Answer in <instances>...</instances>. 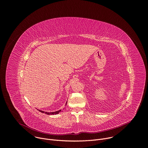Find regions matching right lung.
Segmentation results:
<instances>
[{
	"label": "right lung",
	"instance_id": "1",
	"mask_svg": "<svg viewBox=\"0 0 148 148\" xmlns=\"http://www.w3.org/2000/svg\"><path fill=\"white\" fill-rule=\"evenodd\" d=\"M67 102H66V105H67ZM40 112H42V113H45V114H47V115H57V114H58L61 111V110H59V111H55V112H46V111H41V110H38Z\"/></svg>",
	"mask_w": 148,
	"mask_h": 148
}]
</instances>
